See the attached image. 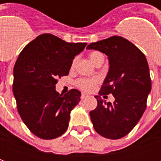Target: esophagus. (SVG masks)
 <instances>
[{
    "label": "esophagus",
    "instance_id": "esophagus-1",
    "mask_svg": "<svg viewBox=\"0 0 161 161\" xmlns=\"http://www.w3.org/2000/svg\"><path fill=\"white\" fill-rule=\"evenodd\" d=\"M88 97V95L85 94V93H82L81 95V99H84V98Z\"/></svg>",
    "mask_w": 161,
    "mask_h": 161
}]
</instances>
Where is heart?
Masks as SVG:
<instances>
[{"label": "heart", "instance_id": "obj_1", "mask_svg": "<svg viewBox=\"0 0 161 161\" xmlns=\"http://www.w3.org/2000/svg\"><path fill=\"white\" fill-rule=\"evenodd\" d=\"M90 58L91 60L93 62V63L96 64L97 63L98 60L100 59L101 58L103 57V55L100 52H97V51H95V52H92V53H90ZM75 62H76V59L73 60V62H72V66H74V64H75ZM99 78L98 77H92V78H80V79H78L77 81V86L81 90H83V91H92L93 89L95 88V86L97 85V84L99 83Z\"/></svg>", "mask_w": 161, "mask_h": 161}]
</instances>
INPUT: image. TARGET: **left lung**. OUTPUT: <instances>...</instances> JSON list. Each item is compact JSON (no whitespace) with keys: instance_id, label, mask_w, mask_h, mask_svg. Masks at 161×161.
Listing matches in <instances>:
<instances>
[{"instance_id":"1","label":"left lung","mask_w":161,"mask_h":161,"mask_svg":"<svg viewBox=\"0 0 161 161\" xmlns=\"http://www.w3.org/2000/svg\"><path fill=\"white\" fill-rule=\"evenodd\" d=\"M87 49L105 53L109 61L108 72L96 96L97 106L90 112L93 127L105 138H122L135 128L147 108L152 87L147 58L133 43L120 36L91 43ZM108 94L115 97L113 104L101 98Z\"/></svg>"}]
</instances>
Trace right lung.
Instances as JSON below:
<instances>
[{"mask_svg":"<svg viewBox=\"0 0 161 161\" xmlns=\"http://www.w3.org/2000/svg\"><path fill=\"white\" fill-rule=\"evenodd\" d=\"M86 45L44 33L19 53L14 68L13 91L22 121L39 138L55 139L67 130L81 92L72 89L59 94L55 85L58 78L69 74L74 58Z\"/></svg>","mask_w":161,"mask_h":161,"instance_id":"add662e5","label":"right lung"}]
</instances>
